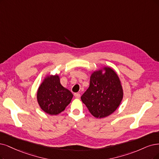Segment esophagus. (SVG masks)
Listing matches in <instances>:
<instances>
[{
  "instance_id": "esophagus-1",
  "label": "esophagus",
  "mask_w": 159,
  "mask_h": 159,
  "mask_svg": "<svg viewBox=\"0 0 159 159\" xmlns=\"http://www.w3.org/2000/svg\"><path fill=\"white\" fill-rule=\"evenodd\" d=\"M74 96H75V97L76 98H80V93H74Z\"/></svg>"
}]
</instances>
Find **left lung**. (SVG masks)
Returning <instances> with one entry per match:
<instances>
[{
	"label": "left lung",
	"instance_id": "1",
	"mask_svg": "<svg viewBox=\"0 0 159 159\" xmlns=\"http://www.w3.org/2000/svg\"><path fill=\"white\" fill-rule=\"evenodd\" d=\"M123 98L119 76L109 67L93 72L90 86L81 96L90 113L96 118H104L118 108Z\"/></svg>",
	"mask_w": 159,
	"mask_h": 159
}]
</instances>
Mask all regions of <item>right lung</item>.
Returning a JSON list of instances; mask_svg holds the SVG:
<instances>
[{
  "label": "right lung",
  "mask_w": 159,
  "mask_h": 159,
  "mask_svg": "<svg viewBox=\"0 0 159 159\" xmlns=\"http://www.w3.org/2000/svg\"><path fill=\"white\" fill-rule=\"evenodd\" d=\"M73 96V93L61 84L57 75L47 76L39 87L37 94L40 108L50 115L64 111Z\"/></svg>",
  "instance_id": "right-lung-1"
}]
</instances>
